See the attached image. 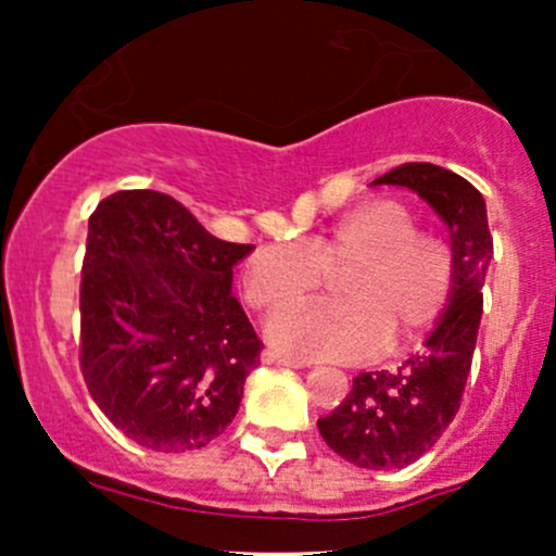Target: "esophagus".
I'll return each mask as SVG.
<instances>
[{
    "mask_svg": "<svg viewBox=\"0 0 556 556\" xmlns=\"http://www.w3.org/2000/svg\"><path fill=\"white\" fill-rule=\"evenodd\" d=\"M261 361L266 363V366H290V368H301V366H304V363H301V361L282 355V352H279V350H271V346L261 352Z\"/></svg>",
    "mask_w": 556,
    "mask_h": 556,
    "instance_id": "34e87169",
    "label": "esophagus"
}]
</instances>
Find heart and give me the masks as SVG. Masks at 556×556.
I'll use <instances>...</instances> for the list:
<instances>
[{"label":"heart","instance_id":"b5f03b06","mask_svg":"<svg viewBox=\"0 0 556 556\" xmlns=\"http://www.w3.org/2000/svg\"><path fill=\"white\" fill-rule=\"evenodd\" d=\"M412 206L374 199L346 212L309 244H266L244 266V299L257 312H279L336 282L330 306L279 314L268 339L282 352L314 361H363L412 350L446 312L454 255L441 237L417 231Z\"/></svg>","mask_w":556,"mask_h":556}]
</instances>
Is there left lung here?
Listing matches in <instances>:
<instances>
[{
    "instance_id": "8db88e82",
    "label": "left lung",
    "mask_w": 556,
    "mask_h": 556,
    "mask_svg": "<svg viewBox=\"0 0 556 556\" xmlns=\"http://www.w3.org/2000/svg\"><path fill=\"white\" fill-rule=\"evenodd\" d=\"M371 185H401L422 195L450 228L454 290L422 350L392 371H366L328 417L317 419L325 444L346 463L395 470L417 463L444 435L463 401L484 306L492 233L484 195L435 164H403Z\"/></svg>"
}]
</instances>
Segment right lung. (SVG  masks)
<instances>
[{
  "label": "right lung",
  "instance_id": "obj_1",
  "mask_svg": "<svg viewBox=\"0 0 556 556\" xmlns=\"http://www.w3.org/2000/svg\"><path fill=\"white\" fill-rule=\"evenodd\" d=\"M255 250L212 237L159 190H117L88 220L80 371L110 422L153 452L210 444L237 417L261 339L231 293Z\"/></svg>",
  "mask_w": 556,
  "mask_h": 556
}]
</instances>
